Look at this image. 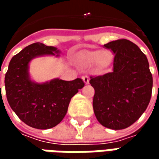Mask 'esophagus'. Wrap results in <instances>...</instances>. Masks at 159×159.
I'll return each mask as SVG.
<instances>
[{"label": "esophagus", "mask_w": 159, "mask_h": 159, "mask_svg": "<svg viewBox=\"0 0 159 159\" xmlns=\"http://www.w3.org/2000/svg\"><path fill=\"white\" fill-rule=\"evenodd\" d=\"M82 79L83 80V82L86 83V84H89V77L88 76H83L82 77Z\"/></svg>", "instance_id": "obj_1"}]
</instances>
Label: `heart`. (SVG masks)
<instances>
[{
  "instance_id": "b5f03b06",
  "label": "heart",
  "mask_w": 159,
  "mask_h": 159,
  "mask_svg": "<svg viewBox=\"0 0 159 159\" xmlns=\"http://www.w3.org/2000/svg\"><path fill=\"white\" fill-rule=\"evenodd\" d=\"M113 59L112 53L108 50H93L81 52L78 56V64L81 67L87 68L97 64L101 69L110 66Z\"/></svg>"
}]
</instances>
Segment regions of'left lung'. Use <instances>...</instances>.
Segmentation results:
<instances>
[{"label":"left lung","instance_id":"left-lung-1","mask_svg":"<svg viewBox=\"0 0 159 159\" xmlns=\"http://www.w3.org/2000/svg\"><path fill=\"white\" fill-rule=\"evenodd\" d=\"M104 47L113 52V70L90 76L94 89L93 111L104 127L123 129L136 122L147 108L152 76L147 56L132 42L119 39Z\"/></svg>","mask_w":159,"mask_h":159}]
</instances>
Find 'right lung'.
<instances>
[{
  "mask_svg": "<svg viewBox=\"0 0 159 159\" xmlns=\"http://www.w3.org/2000/svg\"><path fill=\"white\" fill-rule=\"evenodd\" d=\"M54 47L33 43L12 58L5 76L7 99L24 123L39 129L55 127L66 116L70 99L84 87L81 78L54 79L38 84L30 81L29 62L36 56L58 52ZM1 86V85H0Z\"/></svg>",
  "mask_w": 159,
  "mask_h": 159,
  "instance_id": "obj_1",
  "label": "right lung"
}]
</instances>
